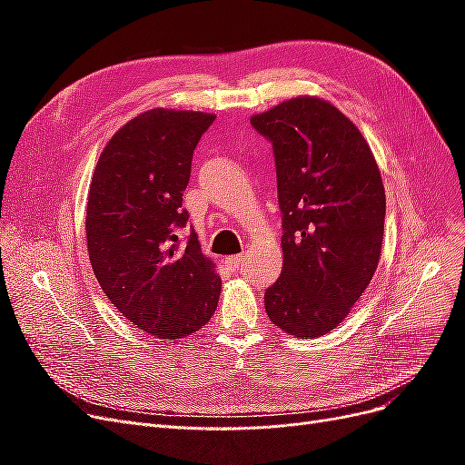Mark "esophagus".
<instances>
[{
	"mask_svg": "<svg viewBox=\"0 0 465 465\" xmlns=\"http://www.w3.org/2000/svg\"><path fill=\"white\" fill-rule=\"evenodd\" d=\"M224 265H227L231 272L242 270V265H244V256H242V254H238V256H229V258H224Z\"/></svg>",
	"mask_w": 465,
	"mask_h": 465,
	"instance_id": "obj_1",
	"label": "esophagus"
}]
</instances>
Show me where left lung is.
Returning <instances> with one entry per match:
<instances>
[{
    "instance_id": "8db88e82",
    "label": "left lung",
    "mask_w": 465,
    "mask_h": 465,
    "mask_svg": "<svg viewBox=\"0 0 465 465\" xmlns=\"http://www.w3.org/2000/svg\"><path fill=\"white\" fill-rule=\"evenodd\" d=\"M272 143L283 270L263 294L265 312L301 340L341 323L380 260L386 193L364 137L340 110L299 96L252 116Z\"/></svg>"
}]
</instances>
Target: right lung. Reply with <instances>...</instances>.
Returning a JSON list of instances; mask_svg holds the SVG:
<instances>
[{
	"label": "right lung",
	"instance_id": "add662e5",
	"mask_svg": "<svg viewBox=\"0 0 465 465\" xmlns=\"http://www.w3.org/2000/svg\"><path fill=\"white\" fill-rule=\"evenodd\" d=\"M213 114L154 108L114 134L87 202L93 272L110 302L157 340H180L213 316L221 279L195 231L180 241L192 157Z\"/></svg>",
	"mask_w": 465,
	"mask_h": 465
}]
</instances>
